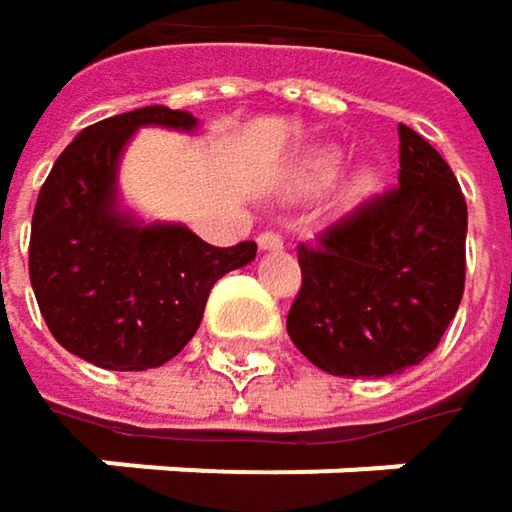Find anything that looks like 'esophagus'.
<instances>
[{
  "label": "esophagus",
  "instance_id": "esophagus-1",
  "mask_svg": "<svg viewBox=\"0 0 512 512\" xmlns=\"http://www.w3.org/2000/svg\"><path fill=\"white\" fill-rule=\"evenodd\" d=\"M257 246L266 249V252H278V249H284V237H281L278 231H263V234L257 237Z\"/></svg>",
  "mask_w": 512,
  "mask_h": 512
}]
</instances>
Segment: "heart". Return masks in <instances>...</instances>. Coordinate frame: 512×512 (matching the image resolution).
Wrapping results in <instances>:
<instances>
[{
  "instance_id": "heart-1",
  "label": "heart",
  "mask_w": 512,
  "mask_h": 512,
  "mask_svg": "<svg viewBox=\"0 0 512 512\" xmlns=\"http://www.w3.org/2000/svg\"><path fill=\"white\" fill-rule=\"evenodd\" d=\"M338 165H341V156L335 154V151H320V154H314L308 159L305 174H302V183H305V186L326 183V180H332V177L338 174ZM370 189H373V174H370V171H361L356 177L353 192H356V195H367Z\"/></svg>"
}]
</instances>
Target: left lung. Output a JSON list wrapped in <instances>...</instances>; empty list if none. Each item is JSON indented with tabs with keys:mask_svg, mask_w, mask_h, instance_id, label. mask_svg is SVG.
Instances as JSON below:
<instances>
[{
	"mask_svg": "<svg viewBox=\"0 0 512 512\" xmlns=\"http://www.w3.org/2000/svg\"><path fill=\"white\" fill-rule=\"evenodd\" d=\"M397 186L299 243L287 314L299 353L332 376H391L430 356L465 290L468 210L442 154L400 124Z\"/></svg>",
	"mask_w": 512,
	"mask_h": 512,
	"instance_id": "8db88e82",
	"label": "left lung"
}]
</instances>
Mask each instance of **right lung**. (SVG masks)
Here are the masks:
<instances>
[{
    "label": "right lung",
    "mask_w": 512,
    "mask_h": 512,
    "mask_svg": "<svg viewBox=\"0 0 512 512\" xmlns=\"http://www.w3.org/2000/svg\"><path fill=\"white\" fill-rule=\"evenodd\" d=\"M192 130L189 112L145 106L85 127L55 159L32 216L29 278L52 338L106 370H148L198 332L210 287L255 260L183 225L142 228L115 210V171L133 130Z\"/></svg>",
    "instance_id": "1"
}]
</instances>
